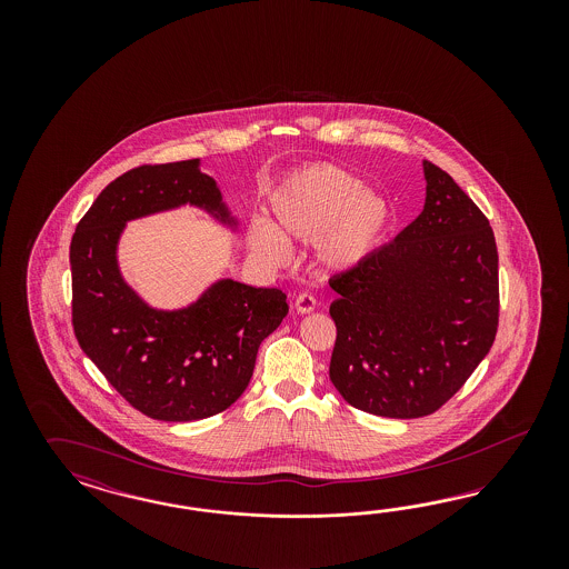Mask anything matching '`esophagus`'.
I'll use <instances>...</instances> for the list:
<instances>
[{"label":"esophagus","instance_id":"obj_1","mask_svg":"<svg viewBox=\"0 0 569 569\" xmlns=\"http://www.w3.org/2000/svg\"><path fill=\"white\" fill-rule=\"evenodd\" d=\"M317 307V300H315V296L309 292L298 293L296 296V300H293V309L298 310L300 315H309Z\"/></svg>","mask_w":569,"mask_h":569}]
</instances>
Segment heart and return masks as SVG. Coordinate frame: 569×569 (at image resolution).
I'll use <instances>...</instances> for the list:
<instances>
[{"label":"heart","instance_id":"b5f03b06","mask_svg":"<svg viewBox=\"0 0 569 569\" xmlns=\"http://www.w3.org/2000/svg\"><path fill=\"white\" fill-rule=\"evenodd\" d=\"M277 229L267 219L248 227V243L269 264L290 259L288 241H317V260L329 269L361 262L388 221L386 202L362 190L361 179L333 164L293 172L271 196Z\"/></svg>","mask_w":569,"mask_h":569}]
</instances>
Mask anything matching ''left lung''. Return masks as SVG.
Segmentation results:
<instances>
[{"mask_svg": "<svg viewBox=\"0 0 569 569\" xmlns=\"http://www.w3.org/2000/svg\"><path fill=\"white\" fill-rule=\"evenodd\" d=\"M426 207L397 238L331 277L329 378L365 413H436L482 362L499 328L492 227L455 179L423 160Z\"/></svg>", "mask_w": 569, "mask_h": 569, "instance_id": "8db88e82", "label": "left lung"}]
</instances>
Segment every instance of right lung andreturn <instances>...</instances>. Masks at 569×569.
I'll return each mask as SVG.
<instances>
[{
  "label": "right lung",
  "instance_id": "1",
  "mask_svg": "<svg viewBox=\"0 0 569 569\" xmlns=\"http://www.w3.org/2000/svg\"><path fill=\"white\" fill-rule=\"evenodd\" d=\"M186 202L227 217L196 158L141 164L103 188L70 241L77 342L133 409L160 421L229 409L252 378L260 342L288 315L281 290L231 279L174 312L146 307L127 288L114 257L122 224Z\"/></svg>",
  "mask_w": 569,
  "mask_h": 569
}]
</instances>
